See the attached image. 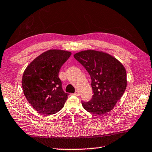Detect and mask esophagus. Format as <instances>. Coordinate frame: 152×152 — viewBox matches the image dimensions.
<instances>
[{"label": "esophagus", "instance_id": "esophagus-1", "mask_svg": "<svg viewBox=\"0 0 152 152\" xmlns=\"http://www.w3.org/2000/svg\"><path fill=\"white\" fill-rule=\"evenodd\" d=\"M74 95L75 96H79V92L78 91H76L75 93H74Z\"/></svg>", "mask_w": 152, "mask_h": 152}]
</instances>
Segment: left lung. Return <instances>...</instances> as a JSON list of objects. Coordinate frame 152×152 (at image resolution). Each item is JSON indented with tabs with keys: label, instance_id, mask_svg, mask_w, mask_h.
<instances>
[{
	"label": "left lung",
	"instance_id": "left-lung-1",
	"mask_svg": "<svg viewBox=\"0 0 152 152\" xmlns=\"http://www.w3.org/2000/svg\"><path fill=\"white\" fill-rule=\"evenodd\" d=\"M89 73L92 80V99L83 102L84 109L94 115H103L113 109L121 98L127 84L125 68L110 54L94 50L74 54Z\"/></svg>",
	"mask_w": 152,
	"mask_h": 152
}]
</instances>
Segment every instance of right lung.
<instances>
[{"instance_id":"1","label":"right lung","mask_w":152,"mask_h":152,"mask_svg":"<svg viewBox=\"0 0 152 152\" xmlns=\"http://www.w3.org/2000/svg\"><path fill=\"white\" fill-rule=\"evenodd\" d=\"M72 52L49 50L39 55L25 69L21 85L25 96L39 113L52 115L64 106L67 96L58 73Z\"/></svg>"}]
</instances>
